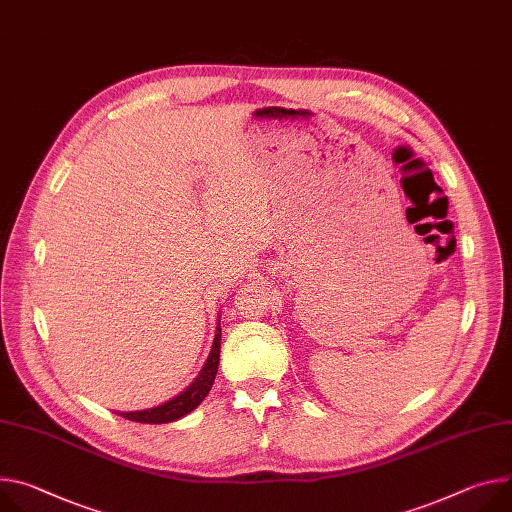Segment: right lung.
I'll list each match as a JSON object with an SVG mask.
<instances>
[{
  "mask_svg": "<svg viewBox=\"0 0 512 512\" xmlns=\"http://www.w3.org/2000/svg\"><path fill=\"white\" fill-rule=\"evenodd\" d=\"M218 361H220V324L216 327V335H214L210 355H208L204 367L200 369L198 378L188 388H185L181 394H177L175 398L159 404V406H153V408H147V410L118 412V414L128 418V421L145 423V425H165V423L177 421V418L190 414L196 406H200V402L208 396V392L212 390L214 378H216Z\"/></svg>",
  "mask_w": 512,
  "mask_h": 512,
  "instance_id": "obj_1",
  "label": "right lung"
}]
</instances>
